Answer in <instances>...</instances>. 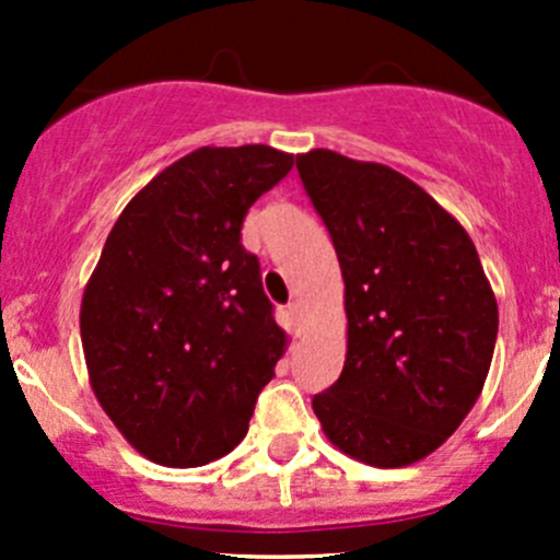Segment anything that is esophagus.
Returning <instances> with one entry per match:
<instances>
[{
    "label": "esophagus",
    "instance_id": "1",
    "mask_svg": "<svg viewBox=\"0 0 560 560\" xmlns=\"http://www.w3.org/2000/svg\"><path fill=\"white\" fill-rule=\"evenodd\" d=\"M287 314H290L292 325H295V330L301 332L303 330V306L298 301H292L290 306H287Z\"/></svg>",
    "mask_w": 560,
    "mask_h": 560
}]
</instances>
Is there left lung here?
<instances>
[{"mask_svg":"<svg viewBox=\"0 0 560 560\" xmlns=\"http://www.w3.org/2000/svg\"><path fill=\"white\" fill-rule=\"evenodd\" d=\"M343 276L347 360L314 395L325 436L398 468L442 447L488 380L499 306L466 230L406 175L327 149L295 160Z\"/></svg>","mask_w":560,"mask_h":560,"instance_id":"left-lung-1","label":"left lung"}]
</instances>
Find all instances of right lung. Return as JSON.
Here are the masks:
<instances>
[{"mask_svg": "<svg viewBox=\"0 0 560 560\" xmlns=\"http://www.w3.org/2000/svg\"><path fill=\"white\" fill-rule=\"evenodd\" d=\"M295 156L197 149L132 197L81 306L89 380L138 453L206 466L246 436L287 336L241 228Z\"/></svg>", "mask_w": 560, "mask_h": 560, "instance_id": "right-lung-1", "label": "right lung"}]
</instances>
